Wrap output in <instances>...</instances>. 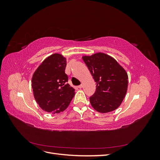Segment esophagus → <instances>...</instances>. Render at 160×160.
I'll return each instance as SVG.
<instances>
[{
    "mask_svg": "<svg viewBox=\"0 0 160 160\" xmlns=\"http://www.w3.org/2000/svg\"><path fill=\"white\" fill-rule=\"evenodd\" d=\"M77 88H83V85L81 84L80 85H79L78 87H77Z\"/></svg>",
    "mask_w": 160,
    "mask_h": 160,
    "instance_id": "1",
    "label": "esophagus"
}]
</instances>
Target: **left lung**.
<instances>
[{
	"mask_svg": "<svg viewBox=\"0 0 160 160\" xmlns=\"http://www.w3.org/2000/svg\"><path fill=\"white\" fill-rule=\"evenodd\" d=\"M83 60L97 85L95 92L89 98L92 107L100 113L117 109L127 92L126 71L113 57L105 53L84 56Z\"/></svg>",
	"mask_w": 160,
	"mask_h": 160,
	"instance_id": "obj_1",
	"label": "left lung"
}]
</instances>
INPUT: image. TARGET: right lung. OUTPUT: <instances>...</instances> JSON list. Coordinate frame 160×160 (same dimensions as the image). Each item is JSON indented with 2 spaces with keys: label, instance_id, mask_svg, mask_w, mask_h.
Listing matches in <instances>:
<instances>
[{
  "label": "right lung",
  "instance_id": "1",
  "mask_svg": "<svg viewBox=\"0 0 160 160\" xmlns=\"http://www.w3.org/2000/svg\"><path fill=\"white\" fill-rule=\"evenodd\" d=\"M66 65L65 58L55 53L43 61L32 75L34 97L40 108L47 112L63 111L75 95V89L67 83Z\"/></svg>",
  "mask_w": 160,
  "mask_h": 160
}]
</instances>
